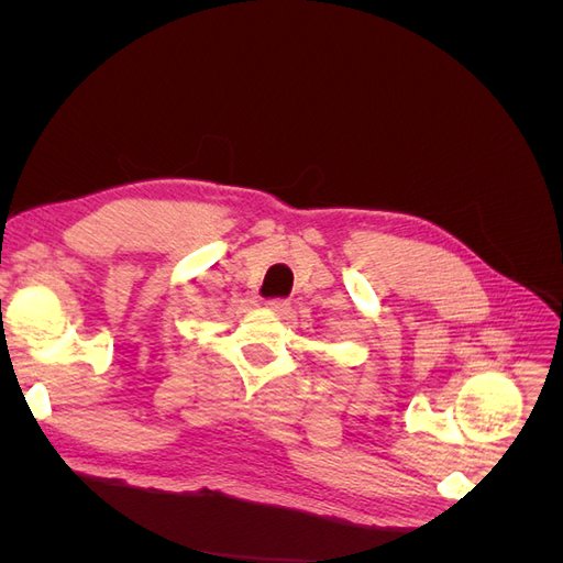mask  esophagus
<instances>
[{
    "label": "esophagus",
    "instance_id": "esophagus-1",
    "mask_svg": "<svg viewBox=\"0 0 563 563\" xmlns=\"http://www.w3.org/2000/svg\"><path fill=\"white\" fill-rule=\"evenodd\" d=\"M267 310H272L275 314H286L288 312V300H284V298L267 300Z\"/></svg>",
    "mask_w": 563,
    "mask_h": 563
}]
</instances>
